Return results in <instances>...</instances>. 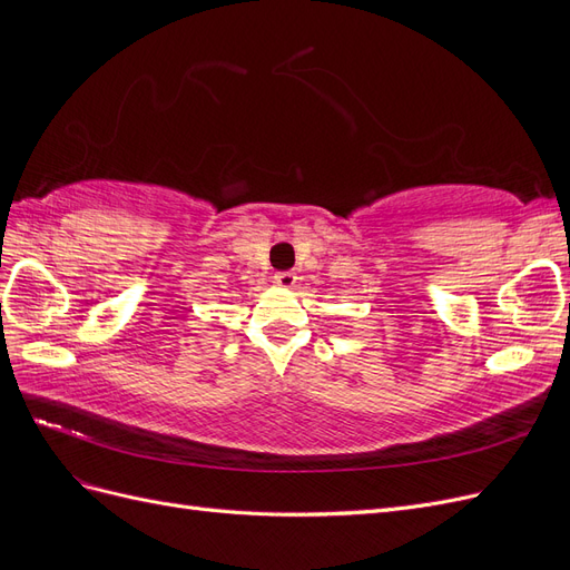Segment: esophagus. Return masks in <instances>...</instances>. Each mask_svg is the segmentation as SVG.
<instances>
[{
    "instance_id": "1",
    "label": "esophagus",
    "mask_w": 570,
    "mask_h": 570,
    "mask_svg": "<svg viewBox=\"0 0 570 570\" xmlns=\"http://www.w3.org/2000/svg\"><path fill=\"white\" fill-rule=\"evenodd\" d=\"M273 281H275V283H278L281 287H292V285H295V283H297V275H295V273H292V271H278V273H275V275H273Z\"/></svg>"
}]
</instances>
